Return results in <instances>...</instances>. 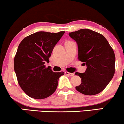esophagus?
Listing matches in <instances>:
<instances>
[{
  "label": "esophagus",
  "mask_w": 124,
  "mask_h": 124,
  "mask_svg": "<svg viewBox=\"0 0 124 124\" xmlns=\"http://www.w3.org/2000/svg\"><path fill=\"white\" fill-rule=\"evenodd\" d=\"M65 74L67 75H68V76H74V73H69V72H65Z\"/></svg>",
  "instance_id": "34e87169"
}]
</instances>
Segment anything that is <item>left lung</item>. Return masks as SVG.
<instances>
[{"instance_id":"left-lung-1","label":"left lung","mask_w":124,"mask_h":124,"mask_svg":"<svg viewBox=\"0 0 124 124\" xmlns=\"http://www.w3.org/2000/svg\"><path fill=\"white\" fill-rule=\"evenodd\" d=\"M69 35L78 44V59L87 66L85 73H75L82 80L76 89L88 96L97 94L114 75L116 56L113 49L103 35L91 30L81 29Z\"/></svg>"}]
</instances>
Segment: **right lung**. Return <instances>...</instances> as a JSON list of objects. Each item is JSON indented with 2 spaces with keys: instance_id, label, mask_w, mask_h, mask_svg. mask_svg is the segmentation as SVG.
Instances as JSON below:
<instances>
[{
  "instance_id": "1",
  "label": "right lung",
  "mask_w": 124,
  "mask_h": 124,
  "mask_svg": "<svg viewBox=\"0 0 124 124\" xmlns=\"http://www.w3.org/2000/svg\"><path fill=\"white\" fill-rule=\"evenodd\" d=\"M65 31L54 33L39 31L26 37L20 43L14 59V69L19 86L28 96L44 99L56 90L63 72H54L45 62Z\"/></svg>"
}]
</instances>
